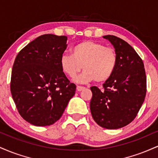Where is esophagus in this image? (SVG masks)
<instances>
[{"mask_svg": "<svg viewBox=\"0 0 158 158\" xmlns=\"http://www.w3.org/2000/svg\"><path fill=\"white\" fill-rule=\"evenodd\" d=\"M84 89H85L84 87H81V86H77V91H81V90H83Z\"/></svg>", "mask_w": 158, "mask_h": 158, "instance_id": "esophagus-1", "label": "esophagus"}]
</instances>
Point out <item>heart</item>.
<instances>
[{
    "label": "heart",
    "instance_id": "b5f03b06",
    "mask_svg": "<svg viewBox=\"0 0 158 158\" xmlns=\"http://www.w3.org/2000/svg\"><path fill=\"white\" fill-rule=\"evenodd\" d=\"M71 55L61 56L60 66L70 78L75 77L83 68V73L75 79L79 83L108 80L114 73L118 61L114 48L93 41H85L75 45L71 49Z\"/></svg>",
    "mask_w": 158,
    "mask_h": 158
}]
</instances>
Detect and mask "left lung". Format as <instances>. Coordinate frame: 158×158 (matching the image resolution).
<instances>
[{"mask_svg":"<svg viewBox=\"0 0 158 158\" xmlns=\"http://www.w3.org/2000/svg\"><path fill=\"white\" fill-rule=\"evenodd\" d=\"M117 54L114 73L103 84V90L90 88V109L99 126L117 129L129 124L138 114L146 94V77L143 60L124 40L114 35H105Z\"/></svg>","mask_w":158,"mask_h":158,"instance_id":"left-lung-1","label":"left lung"}]
</instances>
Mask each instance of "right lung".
I'll list each match as a JSON object with an SVG mask.
<instances>
[{
	"mask_svg": "<svg viewBox=\"0 0 158 158\" xmlns=\"http://www.w3.org/2000/svg\"><path fill=\"white\" fill-rule=\"evenodd\" d=\"M67 36L45 34L18 53L11 75L10 90L18 111L36 126L59 120L73 97L76 85L61 70L60 59Z\"/></svg>",
	"mask_w": 158,
	"mask_h": 158,
	"instance_id": "1",
	"label": "right lung"
}]
</instances>
